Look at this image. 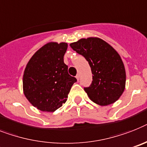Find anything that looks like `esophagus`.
I'll return each mask as SVG.
<instances>
[{"instance_id":"esophagus-1","label":"esophagus","mask_w":147,"mask_h":147,"mask_svg":"<svg viewBox=\"0 0 147 147\" xmlns=\"http://www.w3.org/2000/svg\"><path fill=\"white\" fill-rule=\"evenodd\" d=\"M76 78L77 79V80H79V78H80V75H79V74L76 75Z\"/></svg>"}]
</instances>
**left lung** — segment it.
<instances>
[{
	"mask_svg": "<svg viewBox=\"0 0 147 147\" xmlns=\"http://www.w3.org/2000/svg\"><path fill=\"white\" fill-rule=\"evenodd\" d=\"M88 61L92 76L89 87L84 88L88 98L100 106L113 104L125 88L126 74L119 53L98 37L82 38L70 44Z\"/></svg>",
	"mask_w": 147,
	"mask_h": 147,
	"instance_id": "8db88e82",
	"label": "left lung"
}]
</instances>
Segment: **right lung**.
<instances>
[{
    "label": "right lung",
    "mask_w": 147,
    "mask_h": 147,
    "mask_svg": "<svg viewBox=\"0 0 147 147\" xmlns=\"http://www.w3.org/2000/svg\"><path fill=\"white\" fill-rule=\"evenodd\" d=\"M67 43L49 42L33 55L23 74V92L33 106L54 112L66 102L76 79L69 75L64 55Z\"/></svg>",
    "instance_id": "1"
}]
</instances>
